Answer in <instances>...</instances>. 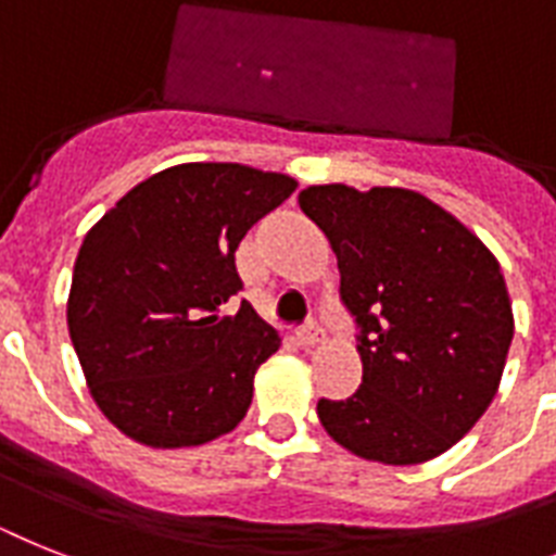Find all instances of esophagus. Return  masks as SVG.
<instances>
[{
  "mask_svg": "<svg viewBox=\"0 0 556 556\" xmlns=\"http://www.w3.org/2000/svg\"><path fill=\"white\" fill-rule=\"evenodd\" d=\"M300 340L302 345H317L323 340V325H319V319H308V323L302 325Z\"/></svg>",
  "mask_w": 556,
  "mask_h": 556,
  "instance_id": "esophagus-1",
  "label": "esophagus"
}]
</instances>
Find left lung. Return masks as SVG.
Masks as SVG:
<instances>
[{
    "label": "left lung",
    "instance_id": "8db88e82",
    "mask_svg": "<svg viewBox=\"0 0 556 556\" xmlns=\"http://www.w3.org/2000/svg\"><path fill=\"white\" fill-rule=\"evenodd\" d=\"M300 207L337 254L363 359V386L319 400V422L374 463L440 457L485 414L503 377L514 317L500 263L457 216L408 188L311 185Z\"/></svg>",
    "mask_w": 556,
    "mask_h": 556
}]
</instances>
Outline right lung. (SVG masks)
I'll return each instance as SVG.
<instances>
[{
    "label": "right lung",
    "instance_id": "add662e5",
    "mask_svg": "<svg viewBox=\"0 0 556 556\" xmlns=\"http://www.w3.org/2000/svg\"><path fill=\"white\" fill-rule=\"evenodd\" d=\"M296 191L286 174L188 162L130 188L85 237L67 296V331L90 396L122 434L185 448L245 417L256 368L279 333L242 291L237 248Z\"/></svg>",
    "mask_w": 556,
    "mask_h": 556
}]
</instances>
